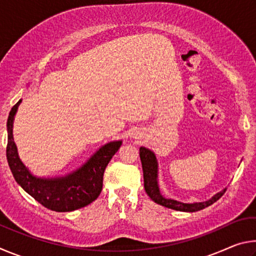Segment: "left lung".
Instances as JSON below:
<instances>
[{
  "instance_id": "8db88e82",
  "label": "left lung",
  "mask_w": 256,
  "mask_h": 256,
  "mask_svg": "<svg viewBox=\"0 0 256 256\" xmlns=\"http://www.w3.org/2000/svg\"><path fill=\"white\" fill-rule=\"evenodd\" d=\"M140 159L142 164V170H144V190L150 198L158 204L170 208L172 210L177 211H185V212H196L198 210L204 209V208L214 204L216 201H218L222 198L226 190H222V192L216 193V196L208 200L206 202H198V203H182L175 200H170V198H164L159 190L158 182H157V160H156V156L152 151L149 149L140 148Z\"/></svg>"
}]
</instances>
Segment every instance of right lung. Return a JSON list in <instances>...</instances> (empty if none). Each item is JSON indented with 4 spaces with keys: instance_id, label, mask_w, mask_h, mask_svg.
Wrapping results in <instances>:
<instances>
[{
    "instance_id": "right-lung-1",
    "label": "right lung",
    "mask_w": 256,
    "mask_h": 256,
    "mask_svg": "<svg viewBox=\"0 0 256 256\" xmlns=\"http://www.w3.org/2000/svg\"><path fill=\"white\" fill-rule=\"evenodd\" d=\"M19 100L11 108L8 118L6 158L14 180L26 192L47 209L56 212H68L90 204L99 196L102 190V177L122 141H114L102 146L79 170L66 177L38 178L32 175L21 162L12 136L14 118L20 105Z\"/></svg>"
}]
</instances>
